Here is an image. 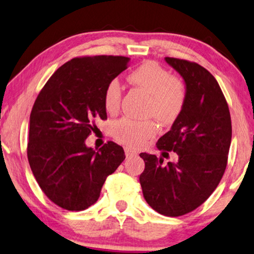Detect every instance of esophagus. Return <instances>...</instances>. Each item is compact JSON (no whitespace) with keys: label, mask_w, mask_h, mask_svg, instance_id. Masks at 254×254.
Masks as SVG:
<instances>
[{"label":"esophagus","mask_w":254,"mask_h":254,"mask_svg":"<svg viewBox=\"0 0 254 254\" xmlns=\"http://www.w3.org/2000/svg\"><path fill=\"white\" fill-rule=\"evenodd\" d=\"M137 154H138V153L132 151L130 148H127V147L125 148V155H126V157H132V156H136Z\"/></svg>","instance_id":"esophagus-1"}]
</instances>
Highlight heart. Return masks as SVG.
I'll return each instance as SVG.
<instances>
[{
  "label": "heart",
  "instance_id": "obj_1",
  "mask_svg": "<svg viewBox=\"0 0 254 254\" xmlns=\"http://www.w3.org/2000/svg\"><path fill=\"white\" fill-rule=\"evenodd\" d=\"M129 81L149 94L147 117H154L161 124L171 125L180 117L187 102V88L180 77L173 76L156 62H145L131 70ZM123 86L118 78H112L103 91L105 109L115 114L120 108ZM157 132L155 120L144 122L128 117L114 124V136L118 142L129 147H140Z\"/></svg>",
  "mask_w": 254,
  "mask_h": 254
}]
</instances>
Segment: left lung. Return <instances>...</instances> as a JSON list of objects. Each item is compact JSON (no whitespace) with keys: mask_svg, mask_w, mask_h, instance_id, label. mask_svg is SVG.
I'll use <instances>...</instances> for the list:
<instances>
[{"mask_svg":"<svg viewBox=\"0 0 254 254\" xmlns=\"http://www.w3.org/2000/svg\"><path fill=\"white\" fill-rule=\"evenodd\" d=\"M180 73L187 88L185 109L157 140L160 151L176 152L177 163L140 153L139 176L145 200L164 216L178 217L205 202L225 172L232 139L231 115L216 78L194 62L165 57Z\"/></svg>","mask_w":254,"mask_h":254,"instance_id":"8db88e82","label":"left lung"}]
</instances>
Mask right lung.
I'll list each match as a JSON object with an SVG mask.
<instances>
[{
    "label": "right lung",
    "instance_id": "1",
    "mask_svg": "<svg viewBox=\"0 0 254 254\" xmlns=\"http://www.w3.org/2000/svg\"><path fill=\"white\" fill-rule=\"evenodd\" d=\"M124 56H82L62 65L33 103L29 125L28 161L43 192L70 211L98 200L108 176L125 160L124 148L109 140L99 149L85 139L107 119L103 91L128 67Z\"/></svg>",
    "mask_w": 254,
    "mask_h": 254
}]
</instances>
